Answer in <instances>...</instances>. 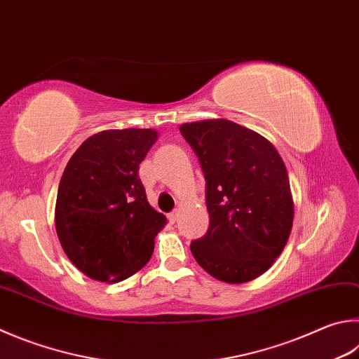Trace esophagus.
Listing matches in <instances>:
<instances>
[{"label": "esophagus", "mask_w": 359, "mask_h": 359, "mask_svg": "<svg viewBox=\"0 0 359 359\" xmlns=\"http://www.w3.org/2000/svg\"><path fill=\"white\" fill-rule=\"evenodd\" d=\"M177 218H179V213L177 212H171L168 215V219H169V223H175V221H177Z\"/></svg>", "instance_id": "1"}]
</instances>
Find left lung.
Listing matches in <instances>:
<instances>
[{"mask_svg":"<svg viewBox=\"0 0 359 359\" xmlns=\"http://www.w3.org/2000/svg\"><path fill=\"white\" fill-rule=\"evenodd\" d=\"M205 177L208 229L191 242L196 262L229 284L256 279L287 243L293 199L287 169L262 135L227 119L182 123Z\"/></svg>","mask_w":359,"mask_h":359,"instance_id":"8db88e82","label":"left lung"}]
</instances>
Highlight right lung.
<instances>
[{"instance_id":"right-lung-1","label":"right lung","mask_w":359,"mask_h":359,"mask_svg":"<svg viewBox=\"0 0 359 359\" xmlns=\"http://www.w3.org/2000/svg\"><path fill=\"white\" fill-rule=\"evenodd\" d=\"M152 128L105 130L72 155L57 188V238L78 270L119 283L151 259L166 217L147 202L140 163L157 141Z\"/></svg>"}]
</instances>
